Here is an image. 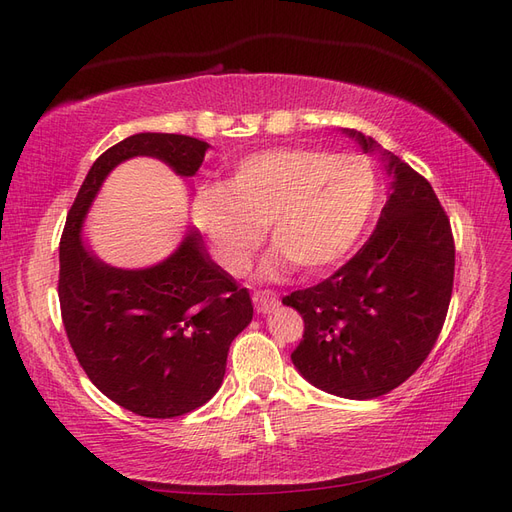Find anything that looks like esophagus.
I'll return each instance as SVG.
<instances>
[{"label": "esophagus", "instance_id": "34e87169", "mask_svg": "<svg viewBox=\"0 0 512 512\" xmlns=\"http://www.w3.org/2000/svg\"><path fill=\"white\" fill-rule=\"evenodd\" d=\"M254 305H256V312L258 314H271L273 309L280 305V301H277V294L275 292L262 290V292L254 294Z\"/></svg>", "mask_w": 512, "mask_h": 512}]
</instances>
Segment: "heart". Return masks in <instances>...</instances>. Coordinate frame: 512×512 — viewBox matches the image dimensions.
Listing matches in <instances>:
<instances>
[{
	"instance_id": "heart-1",
	"label": "heart",
	"mask_w": 512,
	"mask_h": 512,
	"mask_svg": "<svg viewBox=\"0 0 512 512\" xmlns=\"http://www.w3.org/2000/svg\"><path fill=\"white\" fill-rule=\"evenodd\" d=\"M378 200L380 181L365 158L273 147L235 162L228 183L200 185L192 222L232 275L245 269L260 226L277 245L265 260L267 273H282L290 262L318 273L359 243Z\"/></svg>"
}]
</instances>
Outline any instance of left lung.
<instances>
[{
  "label": "left lung",
  "instance_id": "1",
  "mask_svg": "<svg viewBox=\"0 0 512 512\" xmlns=\"http://www.w3.org/2000/svg\"><path fill=\"white\" fill-rule=\"evenodd\" d=\"M363 153H380L389 196L369 241L329 280L282 299L305 322L290 354L316 389L374 399L397 389L427 359L453 292L451 222L427 179L374 138L342 130Z\"/></svg>",
  "mask_w": 512,
  "mask_h": 512
}]
</instances>
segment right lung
I'll list each match as a JSON object with an SVG mask.
<instances>
[{"label":"right lung","mask_w":512,"mask_h":512,"mask_svg":"<svg viewBox=\"0 0 512 512\" xmlns=\"http://www.w3.org/2000/svg\"><path fill=\"white\" fill-rule=\"evenodd\" d=\"M209 149L181 134L128 136L89 168L61 235L59 303L70 346L89 380L138 416L173 418L207 404L254 305L250 292L211 260L196 228L185 230L177 250L156 265L119 269L85 243L83 226L119 164L156 158L190 179Z\"/></svg>","instance_id":"obj_1"}]
</instances>
